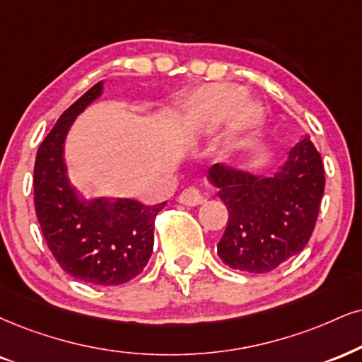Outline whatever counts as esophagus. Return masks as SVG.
Instances as JSON below:
<instances>
[{"mask_svg":"<svg viewBox=\"0 0 362 362\" xmlns=\"http://www.w3.org/2000/svg\"><path fill=\"white\" fill-rule=\"evenodd\" d=\"M204 202V196L198 188H186L180 194V203L186 204V206H198Z\"/></svg>","mask_w":362,"mask_h":362,"instance_id":"1","label":"esophagus"}]
</instances>
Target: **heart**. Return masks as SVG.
I'll return each mask as SVG.
<instances>
[{"label":"heart","mask_w":362,"mask_h":362,"mask_svg":"<svg viewBox=\"0 0 362 362\" xmlns=\"http://www.w3.org/2000/svg\"><path fill=\"white\" fill-rule=\"evenodd\" d=\"M245 90L230 83L199 88L188 104V119L194 127L211 131L230 115L221 151H230L260 127L263 110L255 100H243Z\"/></svg>","instance_id":"obj_1"}]
</instances>
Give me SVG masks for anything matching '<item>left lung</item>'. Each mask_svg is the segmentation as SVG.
Wrapping results in <instances>:
<instances>
[{
    "mask_svg": "<svg viewBox=\"0 0 362 362\" xmlns=\"http://www.w3.org/2000/svg\"><path fill=\"white\" fill-rule=\"evenodd\" d=\"M208 181L228 209L218 242L225 265L267 274L297 255L309 242L324 194V164L309 137L290 147L274 174H252L216 163Z\"/></svg>",
    "mask_w": 362,
    "mask_h": 362,
    "instance_id": "obj_1",
    "label": "left lung"
}]
</instances>
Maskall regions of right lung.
I'll return each instance as SVG.
<instances>
[{"label":"right lung","instance_id":"right-lung-1","mask_svg":"<svg viewBox=\"0 0 362 362\" xmlns=\"http://www.w3.org/2000/svg\"><path fill=\"white\" fill-rule=\"evenodd\" d=\"M104 92L95 83L74 102L38 147L35 211L58 265L93 285H120L144 270L154 247L156 215L166 203L146 206L131 198H86L70 182L64 158L70 127Z\"/></svg>","mask_w":362,"mask_h":362}]
</instances>
